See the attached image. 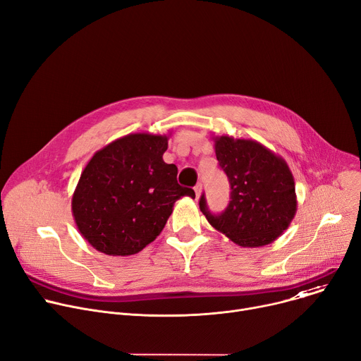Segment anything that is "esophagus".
<instances>
[{
    "label": "esophagus",
    "instance_id": "1",
    "mask_svg": "<svg viewBox=\"0 0 361 361\" xmlns=\"http://www.w3.org/2000/svg\"><path fill=\"white\" fill-rule=\"evenodd\" d=\"M202 190H203V185L202 184H197V185H195L194 187V191H195V197H200V195H202Z\"/></svg>",
    "mask_w": 361,
    "mask_h": 361
}]
</instances>
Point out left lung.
Listing matches in <instances>:
<instances>
[{
  "instance_id": "left-lung-1",
  "label": "left lung",
  "mask_w": 361,
  "mask_h": 361,
  "mask_svg": "<svg viewBox=\"0 0 361 361\" xmlns=\"http://www.w3.org/2000/svg\"><path fill=\"white\" fill-rule=\"evenodd\" d=\"M220 169L231 183V202L220 214L210 213L204 194L200 210L207 221L243 247L276 240L297 213L293 176L286 161L253 140L213 137Z\"/></svg>"
}]
</instances>
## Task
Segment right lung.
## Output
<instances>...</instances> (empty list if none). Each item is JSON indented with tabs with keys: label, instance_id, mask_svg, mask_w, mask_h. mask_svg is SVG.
<instances>
[{
	"label": "right lung",
	"instance_id": "1",
	"mask_svg": "<svg viewBox=\"0 0 361 361\" xmlns=\"http://www.w3.org/2000/svg\"><path fill=\"white\" fill-rule=\"evenodd\" d=\"M167 135L129 134L96 151L80 174L72 213L87 243L109 256L141 252L162 232L174 203L194 190L164 162Z\"/></svg>",
	"mask_w": 361,
	"mask_h": 361
}]
</instances>
